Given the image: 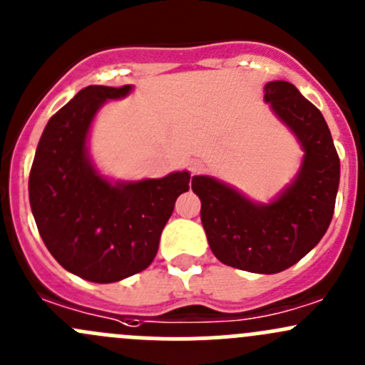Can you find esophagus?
Instances as JSON below:
<instances>
[{"mask_svg": "<svg viewBox=\"0 0 365 365\" xmlns=\"http://www.w3.org/2000/svg\"><path fill=\"white\" fill-rule=\"evenodd\" d=\"M201 169H203V165H201V162L194 160L192 164H190V175H197V173H200Z\"/></svg>", "mask_w": 365, "mask_h": 365, "instance_id": "esophagus-1", "label": "esophagus"}]
</instances>
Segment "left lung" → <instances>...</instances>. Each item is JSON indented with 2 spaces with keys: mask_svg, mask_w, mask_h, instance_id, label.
<instances>
[{
  "mask_svg": "<svg viewBox=\"0 0 365 365\" xmlns=\"http://www.w3.org/2000/svg\"><path fill=\"white\" fill-rule=\"evenodd\" d=\"M264 101L304 146L293 185L270 205L252 203L210 176H194L192 190L201 200V222L217 259L254 274H277L300 261L329 230L339 155L323 114L292 83H267Z\"/></svg>",
  "mask_w": 365,
  "mask_h": 365,
  "instance_id": "left-lung-1",
  "label": "left lung"
}]
</instances>
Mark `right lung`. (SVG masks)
<instances>
[{
	"label": "right lung",
	"mask_w": 365,
	"mask_h": 365,
	"mask_svg": "<svg viewBox=\"0 0 365 365\" xmlns=\"http://www.w3.org/2000/svg\"><path fill=\"white\" fill-rule=\"evenodd\" d=\"M125 86H86L53 114L29 171V205L54 259L91 282H116L150 267L176 197L189 190L187 171L111 185L86 157V134L108 98Z\"/></svg>",
	"instance_id": "right-lung-1"
}]
</instances>
